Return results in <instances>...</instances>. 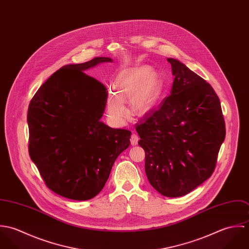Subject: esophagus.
<instances>
[{"mask_svg": "<svg viewBox=\"0 0 249 249\" xmlns=\"http://www.w3.org/2000/svg\"><path fill=\"white\" fill-rule=\"evenodd\" d=\"M138 141H139V136H138L137 134L133 133V134L131 135V137H130V142H131V144H132V145H135V144H137V143H138Z\"/></svg>", "mask_w": 249, "mask_h": 249, "instance_id": "esophagus-1", "label": "esophagus"}]
</instances>
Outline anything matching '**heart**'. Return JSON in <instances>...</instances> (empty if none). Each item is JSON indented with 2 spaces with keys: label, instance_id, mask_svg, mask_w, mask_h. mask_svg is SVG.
I'll return each instance as SVG.
<instances>
[{
  "label": "heart",
  "instance_id": "b5f03b06",
  "mask_svg": "<svg viewBox=\"0 0 249 249\" xmlns=\"http://www.w3.org/2000/svg\"><path fill=\"white\" fill-rule=\"evenodd\" d=\"M115 92L110 91L107 100L109 119L122 124L126 118L124 102L129 100L132 112L143 115L149 112L157 103L161 93V76L148 66H139L122 71L114 82Z\"/></svg>",
  "mask_w": 249,
  "mask_h": 249
}]
</instances>
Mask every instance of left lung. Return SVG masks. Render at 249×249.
Segmentation results:
<instances>
[{"label":"left lung","mask_w":249,"mask_h":249,"mask_svg":"<svg viewBox=\"0 0 249 249\" xmlns=\"http://www.w3.org/2000/svg\"><path fill=\"white\" fill-rule=\"evenodd\" d=\"M171 95L136 124L150 185L168 197L185 196L210 178L225 138L220 102L212 86L175 58Z\"/></svg>","instance_id":"8db88e82"}]
</instances>
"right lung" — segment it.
<instances>
[{
	"label": "right lung",
	"mask_w": 249,
	"mask_h": 249,
	"mask_svg": "<svg viewBox=\"0 0 249 249\" xmlns=\"http://www.w3.org/2000/svg\"><path fill=\"white\" fill-rule=\"evenodd\" d=\"M109 57L60 68L30 103L29 152L55 194L88 200L105 187L117 157L130 144L131 132L111 128L101 118L107 106L105 85L83 71Z\"/></svg>",
	"instance_id": "obj_1"
}]
</instances>
